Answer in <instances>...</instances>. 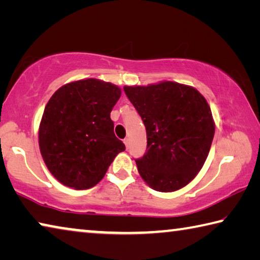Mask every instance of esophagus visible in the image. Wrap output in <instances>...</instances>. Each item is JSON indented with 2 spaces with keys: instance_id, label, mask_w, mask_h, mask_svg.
<instances>
[{
  "instance_id": "obj_1",
  "label": "esophagus",
  "mask_w": 260,
  "mask_h": 260,
  "mask_svg": "<svg viewBox=\"0 0 260 260\" xmlns=\"http://www.w3.org/2000/svg\"><path fill=\"white\" fill-rule=\"evenodd\" d=\"M124 143H125V147H126V149H128V148H129V144H131V142H129V139H128V138L124 139Z\"/></svg>"
}]
</instances>
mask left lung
<instances>
[{"label":"left lung","mask_w":260,"mask_h":260,"mask_svg":"<svg viewBox=\"0 0 260 260\" xmlns=\"http://www.w3.org/2000/svg\"><path fill=\"white\" fill-rule=\"evenodd\" d=\"M124 90L147 131V151L135 159L141 178L161 192L187 186L203 167L214 136L204 96L173 81L125 86Z\"/></svg>","instance_id":"1"}]
</instances>
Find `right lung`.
<instances>
[{"mask_svg":"<svg viewBox=\"0 0 260 260\" xmlns=\"http://www.w3.org/2000/svg\"><path fill=\"white\" fill-rule=\"evenodd\" d=\"M120 95L118 86L90 78L61 86L48 101L39 147L49 172L64 186L94 187L125 150L110 118Z\"/></svg>","mask_w":260,"mask_h":260,"instance_id":"right-lung-1","label":"right lung"}]
</instances>
